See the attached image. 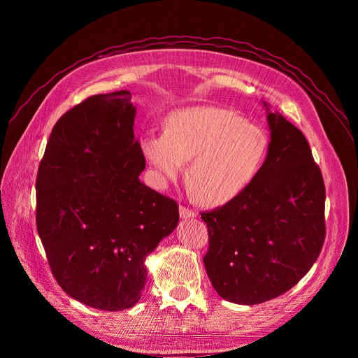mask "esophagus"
I'll use <instances>...</instances> for the list:
<instances>
[{"label": "esophagus", "mask_w": 358, "mask_h": 358, "mask_svg": "<svg viewBox=\"0 0 358 358\" xmlns=\"http://www.w3.org/2000/svg\"><path fill=\"white\" fill-rule=\"evenodd\" d=\"M180 216L181 219H192L196 216V213L192 209L185 208V206H180Z\"/></svg>", "instance_id": "1"}]
</instances>
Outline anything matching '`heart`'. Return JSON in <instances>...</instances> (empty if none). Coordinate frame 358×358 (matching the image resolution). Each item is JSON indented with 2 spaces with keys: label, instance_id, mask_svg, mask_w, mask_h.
Listing matches in <instances>:
<instances>
[{
  "label": "heart",
  "instance_id": "b5f03b06",
  "mask_svg": "<svg viewBox=\"0 0 358 358\" xmlns=\"http://www.w3.org/2000/svg\"><path fill=\"white\" fill-rule=\"evenodd\" d=\"M268 149L264 129L216 106L177 110L165 119L162 135L141 141L142 155L159 184L177 180L190 161L187 184L194 199L209 208L245 193L264 166Z\"/></svg>",
  "mask_w": 358,
  "mask_h": 358
}]
</instances>
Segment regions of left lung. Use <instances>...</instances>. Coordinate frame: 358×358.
Returning a JSON list of instances; mask_svg holds the SVG:
<instances>
[{"instance_id": "left-lung-1", "label": "left lung", "mask_w": 358, "mask_h": 358, "mask_svg": "<svg viewBox=\"0 0 358 358\" xmlns=\"http://www.w3.org/2000/svg\"><path fill=\"white\" fill-rule=\"evenodd\" d=\"M267 120L270 149L255 181L238 199L200 213L209 232L206 273L220 297L239 305L290 290L325 241V184L310 146L278 113L267 111Z\"/></svg>"}]
</instances>
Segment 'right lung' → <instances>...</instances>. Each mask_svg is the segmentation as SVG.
Returning <instances> with one entry per match:
<instances>
[{
	"label": "right lung",
	"instance_id": "right-lung-1",
	"mask_svg": "<svg viewBox=\"0 0 358 358\" xmlns=\"http://www.w3.org/2000/svg\"><path fill=\"white\" fill-rule=\"evenodd\" d=\"M126 90L99 94L56 122L36 178V224L53 277L81 303H138L145 258L177 227L176 200L141 182L145 157Z\"/></svg>",
	"mask_w": 358,
	"mask_h": 358
}]
</instances>
